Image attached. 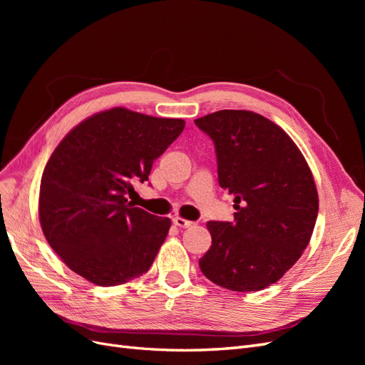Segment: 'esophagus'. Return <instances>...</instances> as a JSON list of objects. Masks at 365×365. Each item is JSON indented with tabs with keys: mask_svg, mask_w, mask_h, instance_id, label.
I'll list each match as a JSON object with an SVG mask.
<instances>
[{
	"mask_svg": "<svg viewBox=\"0 0 365 365\" xmlns=\"http://www.w3.org/2000/svg\"><path fill=\"white\" fill-rule=\"evenodd\" d=\"M173 224L180 228H189V227L195 225V222H192V220H185L184 217H180V216L173 217Z\"/></svg>",
	"mask_w": 365,
	"mask_h": 365,
	"instance_id": "1",
	"label": "esophagus"
}]
</instances>
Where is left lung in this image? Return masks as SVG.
I'll list each match as a JSON object with an SVG mask.
<instances>
[{
  "instance_id": "1",
  "label": "left lung",
  "mask_w": 365,
  "mask_h": 365,
  "mask_svg": "<svg viewBox=\"0 0 365 365\" xmlns=\"http://www.w3.org/2000/svg\"><path fill=\"white\" fill-rule=\"evenodd\" d=\"M213 140L219 185L235 196V220H210L212 247L200 259L208 280L260 291L283 277L311 240L318 193L311 169L286 132L251 111L196 118Z\"/></svg>"
}]
</instances>
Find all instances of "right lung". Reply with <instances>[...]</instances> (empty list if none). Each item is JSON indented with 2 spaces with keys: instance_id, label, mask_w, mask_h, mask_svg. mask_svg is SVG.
Masks as SVG:
<instances>
[{
  "instance_id": "obj_1",
  "label": "right lung",
  "mask_w": 365,
  "mask_h": 365,
  "mask_svg": "<svg viewBox=\"0 0 365 365\" xmlns=\"http://www.w3.org/2000/svg\"><path fill=\"white\" fill-rule=\"evenodd\" d=\"M185 126L125 108L77 125L43 169L39 220L50 247L67 267L98 286H115L149 271L170 219L134 207L126 195L149 180Z\"/></svg>"
}]
</instances>
